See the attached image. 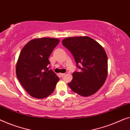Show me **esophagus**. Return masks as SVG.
Instances as JSON below:
<instances>
[{
  "label": "esophagus",
  "instance_id": "obj_1",
  "mask_svg": "<svg viewBox=\"0 0 130 130\" xmlns=\"http://www.w3.org/2000/svg\"><path fill=\"white\" fill-rule=\"evenodd\" d=\"M59 74H60V76L61 77H63L65 75L64 73H60Z\"/></svg>",
  "mask_w": 130,
  "mask_h": 130
}]
</instances>
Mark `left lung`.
Segmentation results:
<instances>
[{
    "label": "left lung",
    "mask_w": 130,
    "mask_h": 130,
    "mask_svg": "<svg viewBox=\"0 0 130 130\" xmlns=\"http://www.w3.org/2000/svg\"><path fill=\"white\" fill-rule=\"evenodd\" d=\"M62 44L72 54L77 67L68 85L74 93L83 97L96 93L106 80L108 59L103 47L89 37H68Z\"/></svg>",
    "instance_id": "obj_1"
}]
</instances>
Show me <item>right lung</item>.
<instances>
[{
    "label": "right lung",
    "mask_w": 130,
    "mask_h": 130,
    "mask_svg": "<svg viewBox=\"0 0 130 130\" xmlns=\"http://www.w3.org/2000/svg\"><path fill=\"white\" fill-rule=\"evenodd\" d=\"M59 42L53 38L36 39L22 48L17 62L16 76L31 96L43 99L53 92L59 78L48 66V57Z\"/></svg>",
    "instance_id": "right-lung-1"
}]
</instances>
